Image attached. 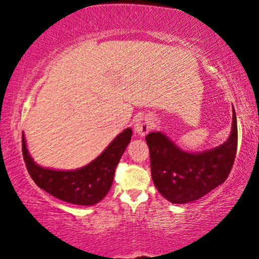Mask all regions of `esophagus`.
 <instances>
[{
    "mask_svg": "<svg viewBox=\"0 0 259 259\" xmlns=\"http://www.w3.org/2000/svg\"><path fill=\"white\" fill-rule=\"evenodd\" d=\"M135 133L138 136H145L148 131H151L153 128V123L151 117H148L147 115H142L138 116L137 119L135 120Z\"/></svg>",
    "mask_w": 259,
    "mask_h": 259,
    "instance_id": "obj_1",
    "label": "esophagus"
}]
</instances>
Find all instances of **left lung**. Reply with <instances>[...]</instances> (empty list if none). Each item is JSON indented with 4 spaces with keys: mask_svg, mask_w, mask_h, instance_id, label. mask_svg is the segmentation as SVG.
Returning a JSON list of instances; mask_svg holds the SVG:
<instances>
[{
    "mask_svg": "<svg viewBox=\"0 0 259 259\" xmlns=\"http://www.w3.org/2000/svg\"><path fill=\"white\" fill-rule=\"evenodd\" d=\"M229 139L212 150L188 153L164 134L146 136L150 148L151 172L154 185L171 203H188L207 194L226 181L238 148V125L233 107Z\"/></svg>",
    "mask_w": 259,
    "mask_h": 259,
    "instance_id": "8db88e82",
    "label": "left lung"
}]
</instances>
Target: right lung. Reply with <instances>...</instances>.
<instances>
[{"label":"right lung","mask_w":259,"mask_h":259,"mask_svg":"<svg viewBox=\"0 0 259 259\" xmlns=\"http://www.w3.org/2000/svg\"><path fill=\"white\" fill-rule=\"evenodd\" d=\"M133 130L125 129L113 139L102 154L89 164L75 170L48 169L35 163L30 157L23 133V155L29 176L36 185L55 198L77 205H93L103 200L113 184L114 172Z\"/></svg>","instance_id":"1"}]
</instances>
